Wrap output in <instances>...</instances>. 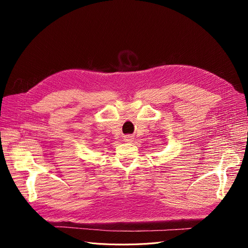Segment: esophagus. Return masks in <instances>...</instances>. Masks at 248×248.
I'll return each instance as SVG.
<instances>
[{
	"instance_id": "esophagus-1",
	"label": "esophagus",
	"mask_w": 248,
	"mask_h": 248,
	"mask_svg": "<svg viewBox=\"0 0 248 248\" xmlns=\"http://www.w3.org/2000/svg\"><path fill=\"white\" fill-rule=\"evenodd\" d=\"M124 140H125V141H131V140H132V137L126 136V137H124Z\"/></svg>"
}]
</instances>
